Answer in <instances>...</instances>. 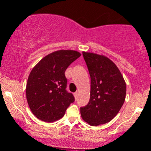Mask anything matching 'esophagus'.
<instances>
[{"mask_svg":"<svg viewBox=\"0 0 151 151\" xmlns=\"http://www.w3.org/2000/svg\"><path fill=\"white\" fill-rule=\"evenodd\" d=\"M74 98H75V99L77 100V97H78V93L77 92H75L74 93Z\"/></svg>","mask_w":151,"mask_h":151,"instance_id":"esophagus-1","label":"esophagus"}]
</instances>
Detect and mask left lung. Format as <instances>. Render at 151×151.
I'll return each instance as SVG.
<instances>
[{
    "label": "left lung",
    "mask_w": 151,
    "mask_h": 151,
    "mask_svg": "<svg viewBox=\"0 0 151 151\" xmlns=\"http://www.w3.org/2000/svg\"><path fill=\"white\" fill-rule=\"evenodd\" d=\"M91 77L90 99L81 107L82 119L96 126L108 123L120 111L126 99L125 80L116 65L104 55L83 52Z\"/></svg>",
    "instance_id": "1"
}]
</instances>
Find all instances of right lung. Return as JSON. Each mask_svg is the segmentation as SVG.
<instances>
[{
    "label": "right lung",
    "mask_w": 151,
    "mask_h": 151,
    "mask_svg": "<svg viewBox=\"0 0 151 151\" xmlns=\"http://www.w3.org/2000/svg\"><path fill=\"white\" fill-rule=\"evenodd\" d=\"M80 56L74 50H58L43 58L33 67L25 91L29 107L38 119L48 123L58 121L74 101L73 94L66 90L65 72Z\"/></svg>",
    "instance_id": "1"
}]
</instances>
